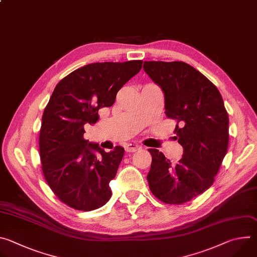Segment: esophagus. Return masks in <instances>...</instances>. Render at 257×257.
Instances as JSON below:
<instances>
[{
    "instance_id": "esophagus-1",
    "label": "esophagus",
    "mask_w": 257,
    "mask_h": 257,
    "mask_svg": "<svg viewBox=\"0 0 257 257\" xmlns=\"http://www.w3.org/2000/svg\"><path fill=\"white\" fill-rule=\"evenodd\" d=\"M139 150H141V146L138 145L137 143L132 142V143H128L126 145V152H128V153H135V152H138Z\"/></svg>"
}]
</instances>
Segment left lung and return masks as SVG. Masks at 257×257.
<instances>
[{
    "instance_id": "8db88e82",
    "label": "left lung",
    "mask_w": 257,
    "mask_h": 257,
    "mask_svg": "<svg viewBox=\"0 0 257 257\" xmlns=\"http://www.w3.org/2000/svg\"><path fill=\"white\" fill-rule=\"evenodd\" d=\"M143 69L165 93L168 118L183 157L172 165L163 153L151 149L150 189L161 201L182 204L207 190L227 154L229 117L215 85L184 62L145 61Z\"/></svg>"
}]
</instances>
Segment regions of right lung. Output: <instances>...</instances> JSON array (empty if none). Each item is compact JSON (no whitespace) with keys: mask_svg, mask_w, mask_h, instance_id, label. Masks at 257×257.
<instances>
[{"mask_svg":"<svg viewBox=\"0 0 257 257\" xmlns=\"http://www.w3.org/2000/svg\"><path fill=\"white\" fill-rule=\"evenodd\" d=\"M141 60L85 65L55 87L45 108L40 155L45 179L68 206L89 211L112 196L109 182L124 156L122 146L105 153L85 140L84 125L95 124L101 107L112 106L122 86L141 70Z\"/></svg>","mask_w":257,"mask_h":257,"instance_id":"right-lung-1","label":"right lung"}]
</instances>
